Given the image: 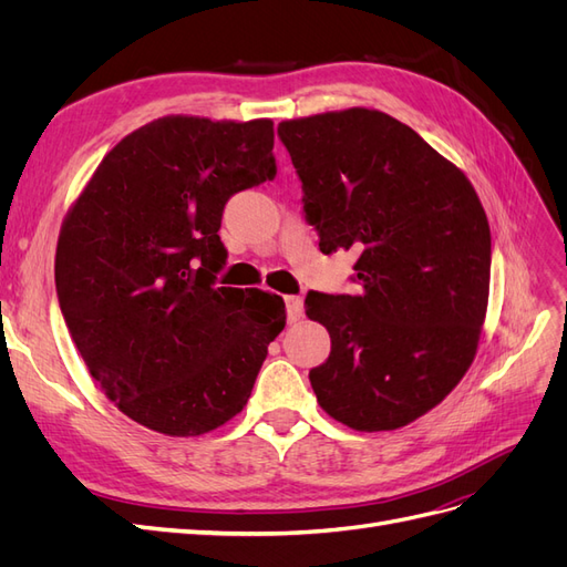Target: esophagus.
Masks as SVG:
<instances>
[{
	"label": "esophagus",
	"mask_w": 567,
	"mask_h": 567,
	"mask_svg": "<svg viewBox=\"0 0 567 567\" xmlns=\"http://www.w3.org/2000/svg\"><path fill=\"white\" fill-rule=\"evenodd\" d=\"M286 317L290 323H296L302 319V300L298 296H288L286 298Z\"/></svg>",
	"instance_id": "esophagus-1"
}]
</instances>
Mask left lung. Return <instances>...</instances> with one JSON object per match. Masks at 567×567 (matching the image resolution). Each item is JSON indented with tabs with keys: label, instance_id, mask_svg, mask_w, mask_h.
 <instances>
[{
	"label": "left lung",
	"instance_id": "left-lung-1",
	"mask_svg": "<svg viewBox=\"0 0 567 567\" xmlns=\"http://www.w3.org/2000/svg\"><path fill=\"white\" fill-rule=\"evenodd\" d=\"M319 250H354V296L310 290L305 312L331 336L310 371L326 414L354 431L423 416L468 371L489 296L492 236L475 188L381 111L279 123Z\"/></svg>",
	"mask_w": 567,
	"mask_h": 567
}]
</instances>
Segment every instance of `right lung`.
Returning a JSON list of instances; mask_svg holds the SVG:
<instances>
[{"instance_id":"obj_1","label":"right lung","mask_w":567,"mask_h":567,"mask_svg":"<svg viewBox=\"0 0 567 567\" xmlns=\"http://www.w3.org/2000/svg\"><path fill=\"white\" fill-rule=\"evenodd\" d=\"M271 120L169 115L101 161L56 248L68 331L125 416L165 435L215 431L250 398L284 300L215 286L227 200L277 177Z\"/></svg>"}]
</instances>
